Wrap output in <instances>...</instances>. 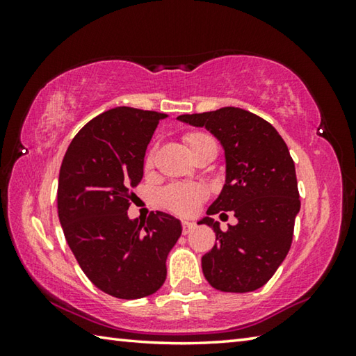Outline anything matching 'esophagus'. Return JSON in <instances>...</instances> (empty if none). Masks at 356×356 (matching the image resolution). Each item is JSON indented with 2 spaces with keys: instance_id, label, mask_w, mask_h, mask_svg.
<instances>
[{
  "instance_id": "34e87169",
  "label": "esophagus",
  "mask_w": 356,
  "mask_h": 356,
  "mask_svg": "<svg viewBox=\"0 0 356 356\" xmlns=\"http://www.w3.org/2000/svg\"><path fill=\"white\" fill-rule=\"evenodd\" d=\"M193 229H195V222H191V221H184L182 222V232L184 234H190Z\"/></svg>"
}]
</instances>
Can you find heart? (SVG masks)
Listing matches in <instances>:
<instances>
[{"label": "heart", "instance_id": "obj_1", "mask_svg": "<svg viewBox=\"0 0 356 356\" xmlns=\"http://www.w3.org/2000/svg\"><path fill=\"white\" fill-rule=\"evenodd\" d=\"M185 144L188 147L190 154L195 155L201 152L202 149L207 147H216L215 140L207 134H201V131H193L185 136ZM154 165V150L147 154L146 160H144V166L150 168ZM207 191L201 185H171L161 191V202L172 210V212L180 215H190L195 212L197 206L206 200Z\"/></svg>", "mask_w": 356, "mask_h": 356}]
</instances>
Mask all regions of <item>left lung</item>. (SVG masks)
I'll return each instance as SVG.
<instances>
[{
	"label": "left lung",
	"instance_id": "1",
	"mask_svg": "<svg viewBox=\"0 0 356 356\" xmlns=\"http://www.w3.org/2000/svg\"><path fill=\"white\" fill-rule=\"evenodd\" d=\"M177 119L206 127L221 143L226 180L207 215L232 210L237 218L226 232L210 216L200 221L212 227L218 240L202 256V273L216 291H256L286 259L300 212L295 165L286 143L272 124L242 108L225 106Z\"/></svg>",
	"mask_w": 356,
	"mask_h": 356
}]
</instances>
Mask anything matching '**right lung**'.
I'll return each instance as SVG.
<instances>
[{
  "label": "right lung",
  "mask_w": 356,
  "mask_h": 356,
  "mask_svg": "<svg viewBox=\"0 0 356 356\" xmlns=\"http://www.w3.org/2000/svg\"><path fill=\"white\" fill-rule=\"evenodd\" d=\"M163 113L116 106L72 140L58 182V215L84 275L116 298H143L163 286L168 252L182 234L174 216L156 212L130 220L131 191Z\"/></svg>",
  "instance_id": "1"
}]
</instances>
